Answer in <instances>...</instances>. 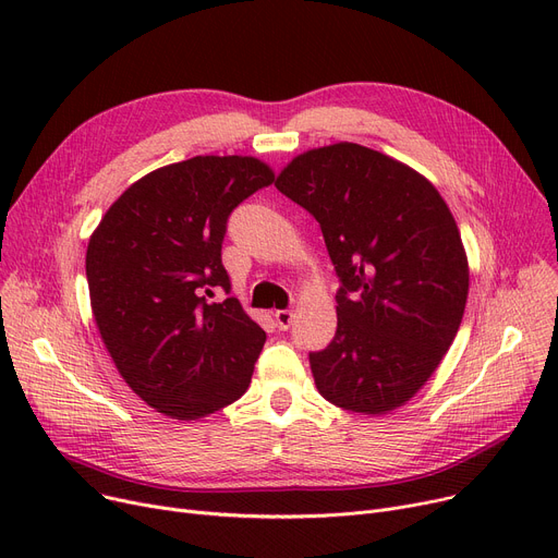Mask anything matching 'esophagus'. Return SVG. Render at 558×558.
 <instances>
[{
  "mask_svg": "<svg viewBox=\"0 0 558 558\" xmlns=\"http://www.w3.org/2000/svg\"><path fill=\"white\" fill-rule=\"evenodd\" d=\"M274 316H276V326L280 330H289L291 328V320H294V312H291V310H278Z\"/></svg>",
  "mask_w": 558,
  "mask_h": 558,
  "instance_id": "esophagus-1",
  "label": "esophagus"
}]
</instances>
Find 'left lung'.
<instances>
[{
    "label": "left lung",
    "instance_id": "left-lung-1",
    "mask_svg": "<svg viewBox=\"0 0 558 558\" xmlns=\"http://www.w3.org/2000/svg\"><path fill=\"white\" fill-rule=\"evenodd\" d=\"M276 187L318 221L341 282L337 332L310 353L318 393L357 414L391 412L461 326L468 259L450 208L418 171L353 142L301 154Z\"/></svg>",
    "mask_w": 558,
    "mask_h": 558
}]
</instances>
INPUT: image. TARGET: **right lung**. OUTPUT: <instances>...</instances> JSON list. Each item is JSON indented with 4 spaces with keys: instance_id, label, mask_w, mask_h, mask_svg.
<instances>
[{
    "instance_id": "add662e5",
    "label": "right lung",
    "mask_w": 558,
    "mask_h": 558,
    "mask_svg": "<svg viewBox=\"0 0 558 558\" xmlns=\"http://www.w3.org/2000/svg\"><path fill=\"white\" fill-rule=\"evenodd\" d=\"M274 183L248 156H196L133 183L90 238L87 287L99 335L126 385L179 421L242 398L267 335L230 294L228 217Z\"/></svg>"
}]
</instances>
